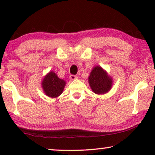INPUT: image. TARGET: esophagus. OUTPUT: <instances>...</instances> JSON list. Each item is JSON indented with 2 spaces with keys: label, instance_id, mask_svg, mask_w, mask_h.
<instances>
[{
  "label": "esophagus",
  "instance_id": "esophagus-1",
  "mask_svg": "<svg viewBox=\"0 0 155 155\" xmlns=\"http://www.w3.org/2000/svg\"><path fill=\"white\" fill-rule=\"evenodd\" d=\"M77 78H78V77L76 75H70V79L72 80L77 79Z\"/></svg>",
  "mask_w": 155,
  "mask_h": 155
}]
</instances>
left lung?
<instances>
[{
    "label": "left lung",
    "mask_w": 155,
    "mask_h": 155,
    "mask_svg": "<svg viewBox=\"0 0 155 155\" xmlns=\"http://www.w3.org/2000/svg\"><path fill=\"white\" fill-rule=\"evenodd\" d=\"M88 82L92 92L97 94H106L113 85L112 78L99 65L93 68L88 77Z\"/></svg>",
    "instance_id": "1"
}]
</instances>
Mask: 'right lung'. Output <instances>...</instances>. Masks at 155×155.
Instances as JSON below:
<instances>
[{"mask_svg": "<svg viewBox=\"0 0 155 155\" xmlns=\"http://www.w3.org/2000/svg\"><path fill=\"white\" fill-rule=\"evenodd\" d=\"M41 87L44 94L51 98H56L63 93L66 82L58 77L54 71H50L44 76L41 81Z\"/></svg>", "mask_w": 155, "mask_h": 155, "instance_id": "right-lung-1", "label": "right lung"}]
</instances>
